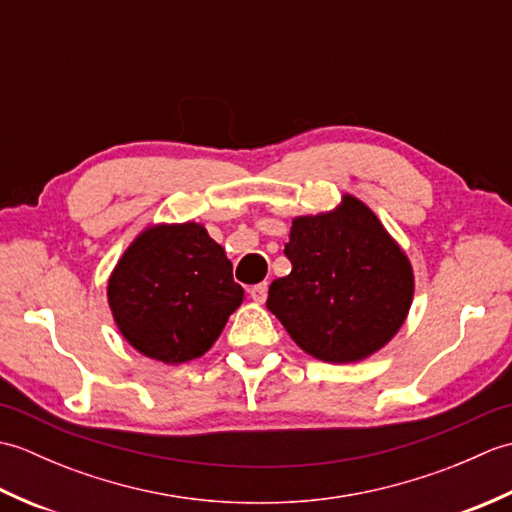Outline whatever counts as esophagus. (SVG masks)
Here are the masks:
<instances>
[{"label":"esophagus","instance_id":"esophagus-1","mask_svg":"<svg viewBox=\"0 0 512 512\" xmlns=\"http://www.w3.org/2000/svg\"><path fill=\"white\" fill-rule=\"evenodd\" d=\"M250 297H253L255 301H266V297H268V281H262V284H255V286H250Z\"/></svg>","mask_w":512,"mask_h":512}]
</instances>
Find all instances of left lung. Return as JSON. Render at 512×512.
Returning <instances> with one entry per match:
<instances>
[{
	"instance_id": "left-lung-1",
	"label": "left lung",
	"mask_w": 512,
	"mask_h": 512,
	"mask_svg": "<svg viewBox=\"0 0 512 512\" xmlns=\"http://www.w3.org/2000/svg\"><path fill=\"white\" fill-rule=\"evenodd\" d=\"M290 275L268 290V310L308 354L352 363L380 350L413 297L409 259L363 202L297 217L284 248Z\"/></svg>"
}]
</instances>
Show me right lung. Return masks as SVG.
Listing matches in <instances>:
<instances>
[{
  "label": "right lung",
  "instance_id": "obj_1",
  "mask_svg": "<svg viewBox=\"0 0 512 512\" xmlns=\"http://www.w3.org/2000/svg\"><path fill=\"white\" fill-rule=\"evenodd\" d=\"M118 330L162 363L202 356L239 308L244 290L224 248L200 224L147 228L107 286Z\"/></svg>",
  "mask_w": 512,
  "mask_h": 512
}]
</instances>
